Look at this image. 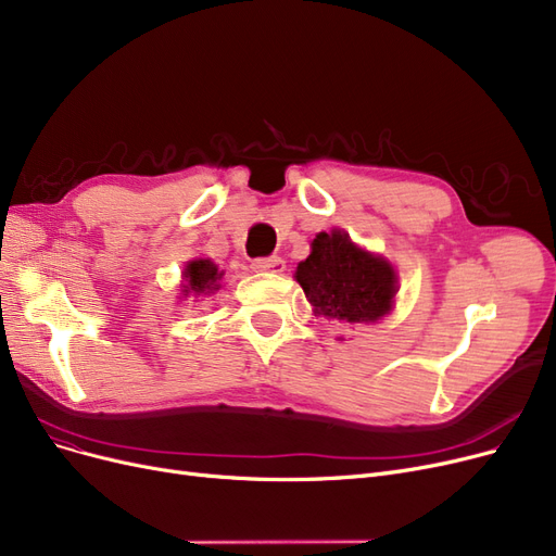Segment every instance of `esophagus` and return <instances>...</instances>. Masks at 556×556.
Instances as JSON below:
<instances>
[{
  "label": "esophagus",
  "instance_id": "esophagus-1",
  "mask_svg": "<svg viewBox=\"0 0 556 556\" xmlns=\"http://www.w3.org/2000/svg\"><path fill=\"white\" fill-rule=\"evenodd\" d=\"M252 267L256 273H281L283 270V258L281 256H263L254 258Z\"/></svg>",
  "mask_w": 556,
  "mask_h": 556
}]
</instances>
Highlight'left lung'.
I'll return each instance as SVG.
<instances>
[{"label": "left lung", "mask_w": 556, "mask_h": 556, "mask_svg": "<svg viewBox=\"0 0 556 556\" xmlns=\"http://www.w3.org/2000/svg\"><path fill=\"white\" fill-rule=\"evenodd\" d=\"M295 279L318 316L345 323H376L392 309L394 267L368 254L343 231L318 233Z\"/></svg>", "instance_id": "left-lung-1"}]
</instances>
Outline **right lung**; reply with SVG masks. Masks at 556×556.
I'll return each mask as SVG.
<instances>
[{
	"label": "right lung",
	"instance_id": "right-lung-1",
	"mask_svg": "<svg viewBox=\"0 0 556 556\" xmlns=\"http://www.w3.org/2000/svg\"><path fill=\"white\" fill-rule=\"evenodd\" d=\"M222 273H217V265L208 258H197L185 265V286L182 293H194V295H208L211 291L219 289Z\"/></svg>",
	"mask_w": 556,
	"mask_h": 556
}]
</instances>
